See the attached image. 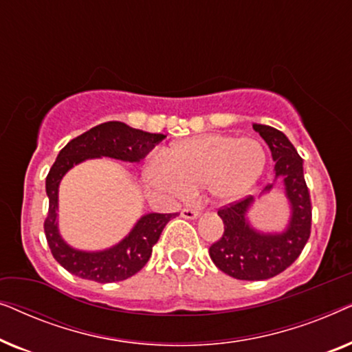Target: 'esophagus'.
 Returning a JSON list of instances; mask_svg holds the SVG:
<instances>
[{
    "mask_svg": "<svg viewBox=\"0 0 352 352\" xmlns=\"http://www.w3.org/2000/svg\"><path fill=\"white\" fill-rule=\"evenodd\" d=\"M181 216L186 219H197L200 216V211L194 208H182Z\"/></svg>",
    "mask_w": 352,
    "mask_h": 352,
    "instance_id": "obj_1",
    "label": "esophagus"
}]
</instances>
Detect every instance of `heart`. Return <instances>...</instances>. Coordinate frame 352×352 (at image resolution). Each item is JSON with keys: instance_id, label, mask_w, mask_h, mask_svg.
Returning a JSON list of instances; mask_svg holds the SVG:
<instances>
[{"instance_id": "heart-1", "label": "heart", "mask_w": 352, "mask_h": 352, "mask_svg": "<svg viewBox=\"0 0 352 352\" xmlns=\"http://www.w3.org/2000/svg\"><path fill=\"white\" fill-rule=\"evenodd\" d=\"M267 153L254 138L208 133L171 144L144 166L148 186L173 195L205 187L219 204L243 197L263 176Z\"/></svg>"}]
</instances>
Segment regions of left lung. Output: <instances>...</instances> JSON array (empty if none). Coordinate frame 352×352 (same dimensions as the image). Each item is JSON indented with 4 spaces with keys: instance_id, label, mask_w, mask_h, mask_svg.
Instances as JSON below:
<instances>
[{
    "instance_id": "8db88e82",
    "label": "left lung",
    "mask_w": 352,
    "mask_h": 352,
    "mask_svg": "<svg viewBox=\"0 0 352 352\" xmlns=\"http://www.w3.org/2000/svg\"><path fill=\"white\" fill-rule=\"evenodd\" d=\"M253 129L266 141L276 162L272 182L264 187L259 199L276 184L282 186L288 219L278 230L258 229L250 219L253 195L218 211L224 234L210 247V258L219 271L237 280H266L285 271L300 256L311 234V200L302 175V158L278 129L259 123H253Z\"/></svg>"
}]
</instances>
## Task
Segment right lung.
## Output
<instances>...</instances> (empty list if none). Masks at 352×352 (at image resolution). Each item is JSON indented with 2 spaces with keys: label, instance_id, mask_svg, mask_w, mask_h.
I'll return each mask as SVG.
<instances>
[{
  "label": "right lung",
  "instance_id": "1",
  "mask_svg": "<svg viewBox=\"0 0 352 352\" xmlns=\"http://www.w3.org/2000/svg\"><path fill=\"white\" fill-rule=\"evenodd\" d=\"M165 138V134L147 133L122 122H105L72 139L59 152L46 177L50 211L45 234L52 256L62 267L86 280L110 283L124 280L146 266L163 228L177 213L142 214L118 243L96 252L80 250L72 247L59 230V186L75 165L102 157L138 163Z\"/></svg>",
  "mask_w": 352,
  "mask_h": 352
}]
</instances>
